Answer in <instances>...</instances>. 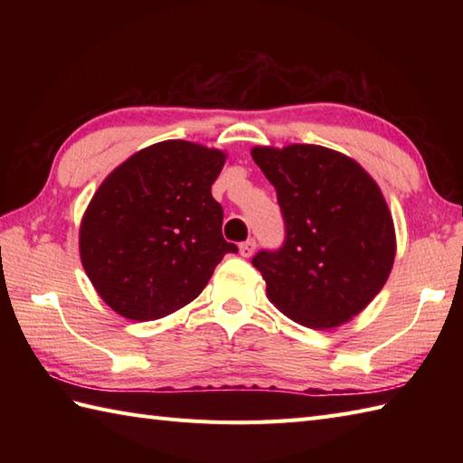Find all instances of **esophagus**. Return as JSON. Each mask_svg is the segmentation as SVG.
<instances>
[{"label": "esophagus", "instance_id": "esophagus-1", "mask_svg": "<svg viewBox=\"0 0 463 463\" xmlns=\"http://www.w3.org/2000/svg\"><path fill=\"white\" fill-rule=\"evenodd\" d=\"M254 249H257V242H254V239H249V241L241 242V247H239V250H241V257H244V259L252 257Z\"/></svg>", "mask_w": 463, "mask_h": 463}]
</instances>
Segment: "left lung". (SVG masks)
Listing matches in <instances>:
<instances>
[{
    "instance_id": "obj_1",
    "label": "left lung",
    "mask_w": 463,
    "mask_h": 463,
    "mask_svg": "<svg viewBox=\"0 0 463 463\" xmlns=\"http://www.w3.org/2000/svg\"><path fill=\"white\" fill-rule=\"evenodd\" d=\"M254 163L277 189L284 244L254 254L269 300L294 322L336 328L386 284L396 257L394 221L376 181L320 145L254 146Z\"/></svg>"
}]
</instances>
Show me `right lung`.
<instances>
[{"label":"right lung","mask_w":463,"mask_h":463,"mask_svg":"<svg viewBox=\"0 0 463 463\" xmlns=\"http://www.w3.org/2000/svg\"><path fill=\"white\" fill-rule=\"evenodd\" d=\"M226 155L191 141L135 153L107 176L83 214L80 252L99 297L146 322L193 302L226 252L211 186Z\"/></svg>","instance_id":"add662e5"}]
</instances>
